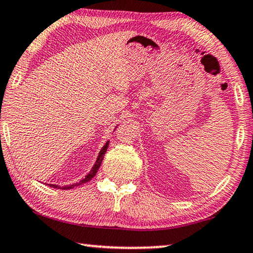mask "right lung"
<instances>
[{
  "mask_svg": "<svg viewBox=\"0 0 253 253\" xmlns=\"http://www.w3.org/2000/svg\"><path fill=\"white\" fill-rule=\"evenodd\" d=\"M108 145H109V141H108L107 143H105L103 148L101 149L100 153H99V157H97L95 164H94V166L92 167V169H90V171L88 172V174L85 176V178H83L82 180H79V182L75 183V184H73V185H69V186H59V185H54V184H48V185H50L51 187H54V188H60V190H68V188H73V187H75V186H79V185H82V184L88 182V180L92 179L93 177L96 175L97 170H99L100 166H101V164H102V160H103V158H104V154H105V152H107Z\"/></svg>",
  "mask_w": 253,
  "mask_h": 253,
  "instance_id": "right-lung-1",
  "label": "right lung"
}]
</instances>
